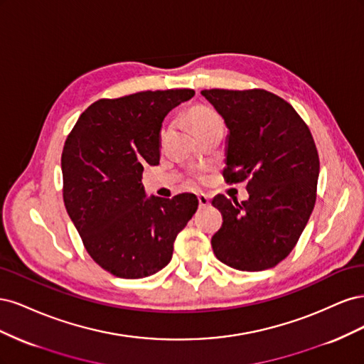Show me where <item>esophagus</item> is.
Listing matches in <instances>:
<instances>
[{"instance_id": "obj_1", "label": "esophagus", "mask_w": 364, "mask_h": 364, "mask_svg": "<svg viewBox=\"0 0 364 364\" xmlns=\"http://www.w3.org/2000/svg\"><path fill=\"white\" fill-rule=\"evenodd\" d=\"M197 199H199V205H200L202 208H205V206L209 205V197H208L206 194H203V193L197 194Z\"/></svg>"}]
</instances>
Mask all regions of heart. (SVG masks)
I'll use <instances>...</instances> for the list:
<instances>
[{
	"label": "heart",
	"mask_w": 364,
	"mask_h": 364,
	"mask_svg": "<svg viewBox=\"0 0 364 364\" xmlns=\"http://www.w3.org/2000/svg\"><path fill=\"white\" fill-rule=\"evenodd\" d=\"M186 119L193 129L194 134H199V132L215 126V124H223L222 118L214 111V109L208 107V106H194L188 111V115H186Z\"/></svg>",
	"instance_id": "1"
}]
</instances>
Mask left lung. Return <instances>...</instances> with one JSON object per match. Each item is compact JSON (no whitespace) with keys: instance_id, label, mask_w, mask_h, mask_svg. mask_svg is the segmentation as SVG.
I'll list each match as a JSON object with an SVG mask.
<instances>
[{"instance_id":"obj_1","label":"left lung","mask_w":364,"mask_h":364,"mask_svg":"<svg viewBox=\"0 0 364 364\" xmlns=\"http://www.w3.org/2000/svg\"><path fill=\"white\" fill-rule=\"evenodd\" d=\"M222 115L228 183L247 179L249 199L218 194L213 205L223 225L211 245L226 266L259 272L274 267L296 246L316 203L318 155L310 129L291 105L264 90L200 92Z\"/></svg>"}]
</instances>
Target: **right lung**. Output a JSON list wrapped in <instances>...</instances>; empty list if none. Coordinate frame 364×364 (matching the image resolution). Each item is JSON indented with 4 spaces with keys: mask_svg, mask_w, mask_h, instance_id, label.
Returning a JSON list of instances; mask_svg holds the SVG:
<instances>
[{
    "mask_svg": "<svg viewBox=\"0 0 364 364\" xmlns=\"http://www.w3.org/2000/svg\"><path fill=\"white\" fill-rule=\"evenodd\" d=\"M193 95L168 90L103 98L65 141V208L91 258L118 278H146L167 266L176 237L199 206L188 193L147 197L141 182L146 165L159 164L164 118Z\"/></svg>",
    "mask_w": 364,
    "mask_h": 364,
    "instance_id": "add662e5",
    "label": "right lung"
}]
</instances>
